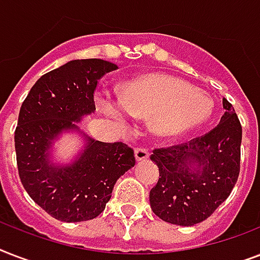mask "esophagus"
Here are the masks:
<instances>
[{
  "label": "esophagus",
  "mask_w": 260,
  "mask_h": 260,
  "mask_svg": "<svg viewBox=\"0 0 260 260\" xmlns=\"http://www.w3.org/2000/svg\"><path fill=\"white\" fill-rule=\"evenodd\" d=\"M135 158L138 162H144L147 159L150 158V152L144 148H136L135 150Z\"/></svg>",
  "instance_id": "1"
}]
</instances>
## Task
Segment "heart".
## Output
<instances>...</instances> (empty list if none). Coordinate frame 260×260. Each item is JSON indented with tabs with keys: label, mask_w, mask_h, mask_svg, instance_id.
<instances>
[{
	"label": "heart",
	"mask_w": 260,
	"mask_h": 260,
	"mask_svg": "<svg viewBox=\"0 0 260 260\" xmlns=\"http://www.w3.org/2000/svg\"><path fill=\"white\" fill-rule=\"evenodd\" d=\"M98 105L120 128L128 129L132 116L148 118L151 134L177 138L209 118L213 101L206 91L167 74H150L129 81L117 95L102 93Z\"/></svg>",
	"instance_id": "heart-1"
}]
</instances>
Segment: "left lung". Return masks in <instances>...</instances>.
I'll list each match as a JSON object with an SVG mask.
<instances>
[{"label": "left lung", "mask_w": 260, "mask_h": 260, "mask_svg": "<svg viewBox=\"0 0 260 260\" xmlns=\"http://www.w3.org/2000/svg\"><path fill=\"white\" fill-rule=\"evenodd\" d=\"M218 125L181 146L155 150L151 160L159 181L150 191L151 209L163 221L191 226L204 221L225 201L240 171L242 125L222 98Z\"/></svg>", "instance_id": "8db88e82"}]
</instances>
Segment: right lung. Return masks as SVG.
Instances as JSON below:
<instances>
[{
  "label": "right lung",
  "mask_w": 260,
  "mask_h": 260,
  "mask_svg": "<svg viewBox=\"0 0 260 260\" xmlns=\"http://www.w3.org/2000/svg\"><path fill=\"white\" fill-rule=\"evenodd\" d=\"M116 69L102 59L70 60L40 77L22 102L14 132L20 179L29 197L56 220L97 217L118 178L135 166L126 144L98 142L78 125L95 112L98 79ZM66 133L77 134L81 146L60 161L54 144Z\"/></svg>",
  "instance_id": "add662e5"
}]
</instances>
